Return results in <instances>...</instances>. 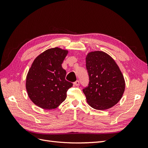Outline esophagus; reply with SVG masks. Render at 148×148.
I'll return each instance as SVG.
<instances>
[{"label":"esophagus","instance_id":"esophagus-1","mask_svg":"<svg viewBox=\"0 0 148 148\" xmlns=\"http://www.w3.org/2000/svg\"><path fill=\"white\" fill-rule=\"evenodd\" d=\"M74 84L75 85V86H79V82L78 81V80H77V81H76L75 82H74Z\"/></svg>","mask_w":148,"mask_h":148}]
</instances>
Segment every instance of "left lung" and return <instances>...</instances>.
<instances>
[{
  "label": "left lung",
  "instance_id": "1",
  "mask_svg": "<svg viewBox=\"0 0 148 148\" xmlns=\"http://www.w3.org/2000/svg\"><path fill=\"white\" fill-rule=\"evenodd\" d=\"M88 87L83 89L88 104L96 110H106L117 104L125 91L123 75L115 60L103 51L89 52L86 57Z\"/></svg>",
  "mask_w": 148,
  "mask_h": 148
}]
</instances>
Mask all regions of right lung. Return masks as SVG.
<instances>
[{"mask_svg": "<svg viewBox=\"0 0 148 148\" xmlns=\"http://www.w3.org/2000/svg\"><path fill=\"white\" fill-rule=\"evenodd\" d=\"M68 52L59 47L47 49L36 58L30 67L26 89L31 101L42 109L57 108L73 86L65 79L66 71L62 66Z\"/></svg>", "mask_w": 148, "mask_h": 148, "instance_id": "obj_1", "label": "right lung"}]
</instances>
